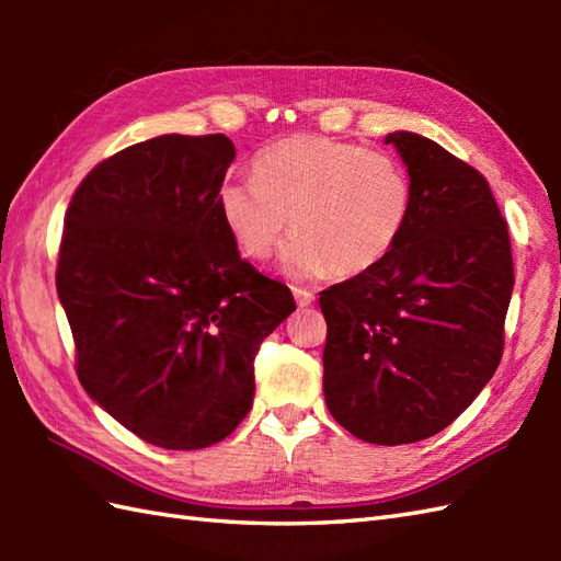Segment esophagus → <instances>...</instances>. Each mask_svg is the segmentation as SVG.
<instances>
[{
  "label": "esophagus",
  "instance_id": "esophagus-1",
  "mask_svg": "<svg viewBox=\"0 0 561 561\" xmlns=\"http://www.w3.org/2000/svg\"><path fill=\"white\" fill-rule=\"evenodd\" d=\"M294 291V299H296V306L299 308H306V306H311L313 304V291H308V289H301V287H294L291 289Z\"/></svg>",
  "mask_w": 561,
  "mask_h": 561
}]
</instances>
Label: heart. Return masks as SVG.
Masks as SVG:
<instances>
[{
  "label": "heart",
  "mask_w": 561,
  "mask_h": 561,
  "mask_svg": "<svg viewBox=\"0 0 561 561\" xmlns=\"http://www.w3.org/2000/svg\"><path fill=\"white\" fill-rule=\"evenodd\" d=\"M412 205V181L398 159L320 135L277 141L253 161V183L217 190L224 229L250 260L270 257L291 224L282 270L296 279L374 270L400 243Z\"/></svg>",
  "instance_id": "heart-1"
}]
</instances>
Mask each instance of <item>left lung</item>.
Listing matches in <instances>:
<instances>
[{
  "label": "left lung",
  "mask_w": 561,
  "mask_h": 561,
  "mask_svg": "<svg viewBox=\"0 0 561 561\" xmlns=\"http://www.w3.org/2000/svg\"><path fill=\"white\" fill-rule=\"evenodd\" d=\"M414 190L408 229L364 274L320 291L323 392L378 446L438 434L490 383L514 291L508 229L490 183L436 141L390 133Z\"/></svg>",
  "instance_id": "left-lung-1"
}]
</instances>
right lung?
I'll return each instance as SVG.
<instances>
[{"label": "right lung", "instance_id": "1", "mask_svg": "<svg viewBox=\"0 0 561 561\" xmlns=\"http://www.w3.org/2000/svg\"><path fill=\"white\" fill-rule=\"evenodd\" d=\"M229 137L161 135L99 163L69 202L57 296L83 390L147 444H219L253 408L260 342L294 311L217 211Z\"/></svg>", "mask_w": 561, "mask_h": 561}]
</instances>
